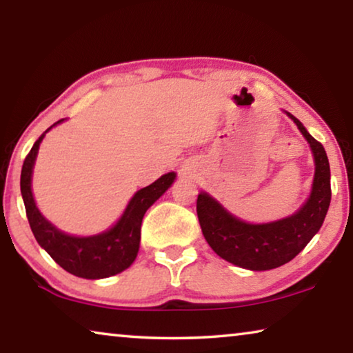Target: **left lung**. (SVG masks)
Listing matches in <instances>:
<instances>
[{"mask_svg":"<svg viewBox=\"0 0 353 353\" xmlns=\"http://www.w3.org/2000/svg\"><path fill=\"white\" fill-rule=\"evenodd\" d=\"M286 114L310 143L316 165L310 198L295 214L278 221L253 225L229 214L205 192L198 194L196 212L207 243L225 261L248 270H272L292 261L321 229L332 201L325 149L297 117L288 111Z\"/></svg>","mask_w":353,"mask_h":353,"instance_id":"1","label":"left lung"}]
</instances>
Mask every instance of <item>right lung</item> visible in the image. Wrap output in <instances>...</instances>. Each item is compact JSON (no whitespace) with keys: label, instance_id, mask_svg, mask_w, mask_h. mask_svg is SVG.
<instances>
[{"label":"right lung","instance_id":"right-lung-1","mask_svg":"<svg viewBox=\"0 0 353 353\" xmlns=\"http://www.w3.org/2000/svg\"><path fill=\"white\" fill-rule=\"evenodd\" d=\"M63 121L64 119L54 122L50 128L61 124ZM50 128H47L46 133ZM46 133L39 137L30 154L26 155L20 177V190L26 216L37 243L52 256L56 264H59L65 272L75 276L100 279L124 272L137 259L144 214L171 187L176 179V172H168L150 185L138 190L130 203L127 204L124 214L108 231L89 237L69 236L46 220V216L37 209L34 196H32V168H34L39 146H41Z\"/></svg>","mask_w":353,"mask_h":353}]
</instances>
